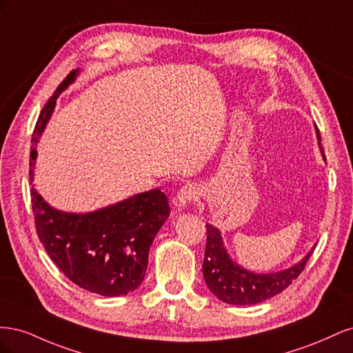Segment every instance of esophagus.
<instances>
[{
    "instance_id": "1",
    "label": "esophagus",
    "mask_w": 353,
    "mask_h": 353,
    "mask_svg": "<svg viewBox=\"0 0 353 353\" xmlns=\"http://www.w3.org/2000/svg\"><path fill=\"white\" fill-rule=\"evenodd\" d=\"M199 196V188L193 184H187L183 188H179L176 197L174 199V205L178 209H184L188 203L194 201Z\"/></svg>"
}]
</instances>
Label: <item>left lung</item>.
<instances>
[{"label":"left lung","mask_w":353,"mask_h":353,"mask_svg":"<svg viewBox=\"0 0 353 353\" xmlns=\"http://www.w3.org/2000/svg\"><path fill=\"white\" fill-rule=\"evenodd\" d=\"M315 132L318 145L321 148V143H319L321 137H319L316 125ZM321 154L324 157L323 148ZM206 231L208 241L205 261H203V276H205V281L212 294L230 305H256L281 293L303 271L307 259L311 258L315 249V245H312V249L301 261L285 270L258 274L243 268L236 261H232L218 228L206 223Z\"/></svg>","instance_id":"8db88e82"}]
</instances>
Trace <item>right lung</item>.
Masks as SVG:
<instances>
[{
	"label": "right lung",
	"mask_w": 353,
	"mask_h": 353,
	"mask_svg": "<svg viewBox=\"0 0 353 353\" xmlns=\"http://www.w3.org/2000/svg\"><path fill=\"white\" fill-rule=\"evenodd\" d=\"M78 74L79 69L68 74L38 117L32 135L30 183L35 176V145L59 95ZM30 197L38 237L51 261L72 283L109 297L131 293L143 283L150 245L170 213L165 193L156 188L85 213L54 209L34 185Z\"/></svg>",
	"instance_id": "1"
}]
</instances>
